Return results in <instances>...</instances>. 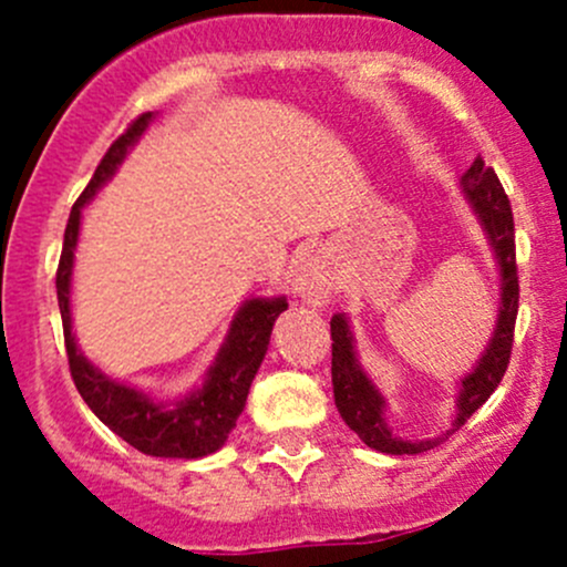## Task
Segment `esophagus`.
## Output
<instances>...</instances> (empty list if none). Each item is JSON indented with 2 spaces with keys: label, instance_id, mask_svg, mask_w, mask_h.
Wrapping results in <instances>:
<instances>
[{
  "label": "esophagus",
  "instance_id": "1",
  "mask_svg": "<svg viewBox=\"0 0 567 567\" xmlns=\"http://www.w3.org/2000/svg\"><path fill=\"white\" fill-rule=\"evenodd\" d=\"M293 290L301 301L323 307L334 290V268L323 255H307L293 268Z\"/></svg>",
  "mask_w": 567,
  "mask_h": 567
}]
</instances>
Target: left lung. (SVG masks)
Returning a JSON list of instances; mask_svg holds the SVG:
<instances>
[{
    "instance_id": "left-lung-1",
    "label": "left lung",
    "mask_w": 567,
    "mask_h": 567,
    "mask_svg": "<svg viewBox=\"0 0 567 567\" xmlns=\"http://www.w3.org/2000/svg\"><path fill=\"white\" fill-rule=\"evenodd\" d=\"M463 197L477 214L480 225H483L485 236H488L491 249H494L496 262H499L502 277V305L499 316H496V329L491 334L488 346H485L483 357L474 364L472 373L461 381L458 392V414H455L453 427L436 439H425V442H409V439L392 436L386 427L384 394L375 390L373 381L362 370L357 359V348H353L351 326L346 316L331 318V384H334V403L346 425L368 444L370 450H379L386 455H420L427 450L439 447L450 433L466 425L468 416L485 403L499 386L502 375H505L507 364H511L513 351V329H516L518 316V268H516V230H513V210L511 199H507L505 188H502L499 177L494 169L474 158L472 167L461 177Z\"/></svg>"
}]
</instances>
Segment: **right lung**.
Segmentation results:
<instances>
[{"label": "right lung", "instance_id": "obj_1", "mask_svg": "<svg viewBox=\"0 0 567 567\" xmlns=\"http://www.w3.org/2000/svg\"><path fill=\"white\" fill-rule=\"evenodd\" d=\"M151 120V112L140 114L112 142L82 197L73 203L71 216H68L65 241H62L60 268H56V301H60L73 384H76L84 403L93 409V414L104 422L109 431L117 433L123 442H128L140 453L156 455V458H203V455L216 453L236 427V420L247 405L251 379H255L257 368L268 351L274 320L279 318V312L288 310L285 296H279V299H249L233 318L225 346L216 353V362L210 364L205 384L183 400H175L173 405L156 403L151 394L131 390V386L120 384V381L101 373L99 368H93L76 348L71 331V271L79 225H82V208L123 164L125 153L145 134Z\"/></svg>", "mask_w": 567, "mask_h": 567}]
</instances>
